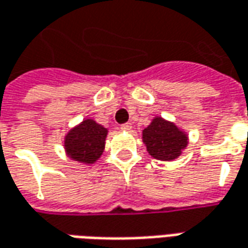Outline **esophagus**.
I'll return each instance as SVG.
<instances>
[{
    "label": "esophagus",
    "mask_w": 248,
    "mask_h": 248,
    "mask_svg": "<svg viewBox=\"0 0 248 248\" xmlns=\"http://www.w3.org/2000/svg\"><path fill=\"white\" fill-rule=\"evenodd\" d=\"M131 127H133V126H131V124H124L122 126H121V129L124 130V131H130V130H131Z\"/></svg>",
    "instance_id": "1"
}]
</instances>
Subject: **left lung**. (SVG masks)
<instances>
[{
	"label": "left lung",
	"mask_w": 248,
	"mask_h": 248,
	"mask_svg": "<svg viewBox=\"0 0 248 248\" xmlns=\"http://www.w3.org/2000/svg\"><path fill=\"white\" fill-rule=\"evenodd\" d=\"M142 141L149 154L161 161L176 160L188 145V136L174 124L155 117L142 130Z\"/></svg>",
	"instance_id": "1"
}]
</instances>
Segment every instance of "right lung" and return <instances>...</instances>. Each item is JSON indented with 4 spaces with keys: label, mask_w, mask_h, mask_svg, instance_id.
Returning a JSON list of instances; mask_svg holds the SVG:
<instances>
[{
    "label": "right lung",
    "mask_w": 248,
    "mask_h": 248,
    "mask_svg": "<svg viewBox=\"0 0 248 248\" xmlns=\"http://www.w3.org/2000/svg\"><path fill=\"white\" fill-rule=\"evenodd\" d=\"M107 129L93 119H84L71 129L64 138L65 152L72 160L83 164H94L99 158L106 143Z\"/></svg>",
    "instance_id": "right-lung-1"
}]
</instances>
